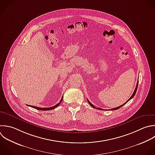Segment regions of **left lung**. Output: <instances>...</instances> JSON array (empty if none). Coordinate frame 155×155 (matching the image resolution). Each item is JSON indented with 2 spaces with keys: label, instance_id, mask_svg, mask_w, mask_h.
<instances>
[{
  "label": "left lung",
  "instance_id": "obj_1",
  "mask_svg": "<svg viewBox=\"0 0 155 155\" xmlns=\"http://www.w3.org/2000/svg\"><path fill=\"white\" fill-rule=\"evenodd\" d=\"M138 81H139V79H138ZM138 81H137V84H136V88H135V89H134V92H133V94L131 95V96L130 97V99L126 102H125L124 104H122V105H121L120 106H119V107H116V108H111V109H110L111 110H117V109H119V108H120L121 107H122L124 104H125L126 103H127L130 99H131L134 96V95H135V94H136V91H137V86H138ZM87 101H88V102L89 103V104L92 107H93V108H97V109H99V110H103V109H102V108H96V107H95L88 99H87Z\"/></svg>",
  "mask_w": 155,
  "mask_h": 155
}]
</instances>
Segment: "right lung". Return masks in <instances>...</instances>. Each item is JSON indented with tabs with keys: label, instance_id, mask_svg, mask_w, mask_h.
Wrapping results in <instances>:
<instances>
[{
	"label": "right lung",
	"instance_id": "add662e5",
	"mask_svg": "<svg viewBox=\"0 0 155 155\" xmlns=\"http://www.w3.org/2000/svg\"><path fill=\"white\" fill-rule=\"evenodd\" d=\"M62 99H63V96L62 97V98H61V99L60 102H59L58 104H57L56 105H54V106H53V107H47V108H40V107H35V106H33V105H28V106H30V107H32V108H35V109L39 110H44V111H45V110H53V109H54L55 108L58 107L60 105L61 102L62 101Z\"/></svg>",
	"mask_w": 155,
	"mask_h": 155
}]
</instances>
